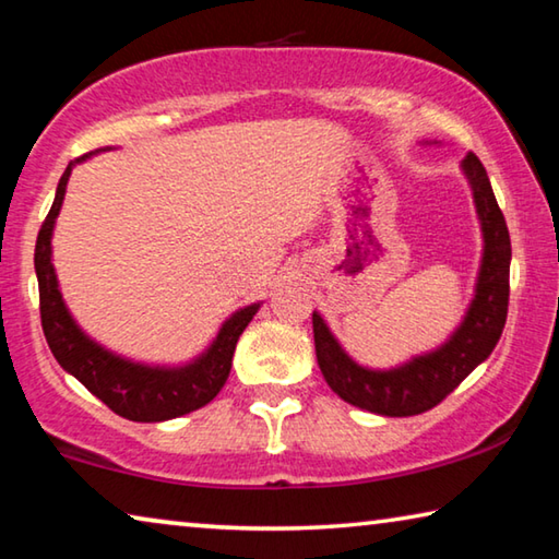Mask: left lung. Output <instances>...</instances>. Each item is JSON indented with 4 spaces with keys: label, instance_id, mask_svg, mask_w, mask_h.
<instances>
[{
    "label": "left lung",
    "instance_id": "8db88e82",
    "mask_svg": "<svg viewBox=\"0 0 559 559\" xmlns=\"http://www.w3.org/2000/svg\"><path fill=\"white\" fill-rule=\"evenodd\" d=\"M426 145H438V141H426ZM461 173L473 193L483 252L468 307L459 326L441 344L408 356L406 361L389 369H373V366L359 364L344 349L326 319L314 309L312 324L319 369L332 391L346 404L379 416L424 414L441 404L448 393L496 349L508 317L510 235L478 155H465Z\"/></svg>",
    "mask_w": 559,
    "mask_h": 559
}]
</instances>
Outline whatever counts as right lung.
Listing matches in <instances>:
<instances>
[{
	"instance_id": "right-lung-1",
	"label": "right lung",
	"mask_w": 559,
	"mask_h": 559,
	"mask_svg": "<svg viewBox=\"0 0 559 559\" xmlns=\"http://www.w3.org/2000/svg\"><path fill=\"white\" fill-rule=\"evenodd\" d=\"M100 151L86 153L69 163L57 186L53 205L44 219L39 237H36L34 270L36 280H39L41 326L53 359L61 364V369L84 383L114 414L128 420H139V424H160V420L203 408L217 396L230 377L237 340L252 322V317L258 314L262 301L235 309L219 324L215 340L193 359L182 364H145L128 359V356L116 354L108 346L98 344L94 336H88L73 319L67 299L61 295L57 267H53L51 237L61 213L63 195H67L71 170Z\"/></svg>"
}]
</instances>
